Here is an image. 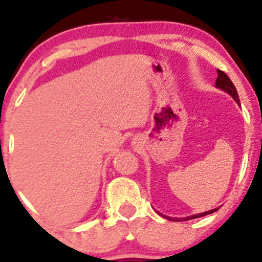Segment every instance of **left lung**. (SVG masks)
I'll list each match as a JSON object with an SVG mask.
<instances>
[{
    "mask_svg": "<svg viewBox=\"0 0 262 262\" xmlns=\"http://www.w3.org/2000/svg\"><path fill=\"white\" fill-rule=\"evenodd\" d=\"M216 87H219V89H221V90H224V91H226L227 94L231 95L232 98L236 101V102L240 103V100H238L237 91H236V89H235V86H233L232 81L230 80L229 76L225 74L224 71H221V70H217V78H216ZM215 211H217V209H213V210L206 211V212L198 213V215L187 216V217H184V219H182V220H181V219H177V217H168V216H165V217L167 219V220H170V221H187V220H192V219L202 217V216H206V215H209V213L215 212Z\"/></svg>",
    "mask_w": 262,
    "mask_h": 262,
    "instance_id": "left-lung-1",
    "label": "left lung"
}]
</instances>
